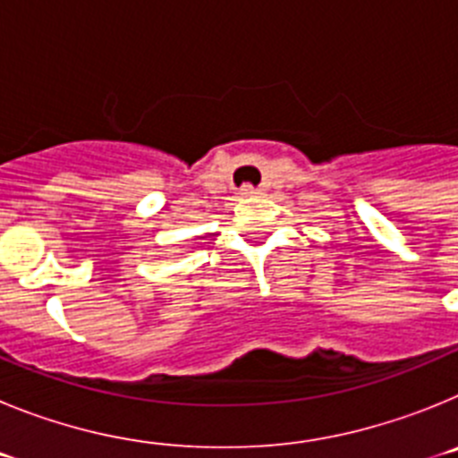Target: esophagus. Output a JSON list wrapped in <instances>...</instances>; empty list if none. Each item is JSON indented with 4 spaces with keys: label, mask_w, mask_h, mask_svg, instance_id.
<instances>
[{
    "label": "esophagus",
    "mask_w": 458,
    "mask_h": 458,
    "mask_svg": "<svg viewBox=\"0 0 458 458\" xmlns=\"http://www.w3.org/2000/svg\"><path fill=\"white\" fill-rule=\"evenodd\" d=\"M259 192H261V190L252 188V185H242V188H241L242 197H252V194H259Z\"/></svg>",
    "instance_id": "esophagus-1"
}]
</instances>
